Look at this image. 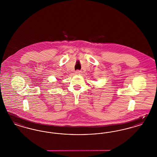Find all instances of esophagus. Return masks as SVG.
Masks as SVG:
<instances>
[{"label":"esophagus","instance_id":"1","mask_svg":"<svg viewBox=\"0 0 157 157\" xmlns=\"http://www.w3.org/2000/svg\"><path fill=\"white\" fill-rule=\"evenodd\" d=\"M81 74V72L79 70H77L75 71V74H76V75H80Z\"/></svg>","mask_w":157,"mask_h":157}]
</instances>
